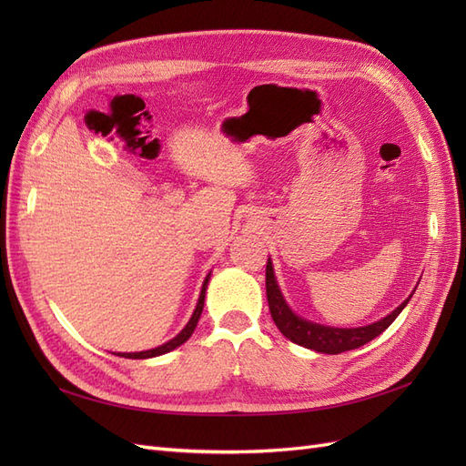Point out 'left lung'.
<instances>
[{"mask_svg":"<svg viewBox=\"0 0 466 466\" xmlns=\"http://www.w3.org/2000/svg\"><path fill=\"white\" fill-rule=\"evenodd\" d=\"M266 299H268V307H270V315L279 332L284 334L288 340L299 344L303 348L320 351V354H342V351L356 350L363 344L371 342L373 338H377L380 332H385L390 327L392 320L400 315L406 303L410 301V298H408L400 307L394 309L390 315L370 324V327H361V329L322 327V324L309 322L291 313V309L286 305L284 298H281V293L278 289L274 268L270 260L266 264Z\"/></svg>","mask_w":466,"mask_h":466,"instance_id":"obj_1","label":"left lung"}]
</instances>
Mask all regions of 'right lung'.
<instances>
[{
  "label": "right lung",
  "mask_w": 466,
  "mask_h": 466,
  "mask_svg": "<svg viewBox=\"0 0 466 466\" xmlns=\"http://www.w3.org/2000/svg\"><path fill=\"white\" fill-rule=\"evenodd\" d=\"M208 279H209V276H208V278H206V281H204V286H202V293H200V299H198V305H196V309H194V315H192V319L188 320L187 327L182 329V332H180V334H177V336L173 338V340H168L167 344H163V346H159V348L147 350V351H136V354H118V356H122V358H130V360H146V358H155V356L167 354V351H171V350H175L177 346L185 344V342L188 340V338L192 336V332H194V329H196V324H198V319H200V315H202Z\"/></svg>",
  "instance_id": "right-lung-1"
}]
</instances>
